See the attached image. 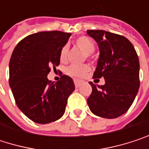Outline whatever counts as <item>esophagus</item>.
Here are the masks:
<instances>
[{
	"instance_id": "obj_1",
	"label": "esophagus",
	"mask_w": 149,
	"mask_h": 149,
	"mask_svg": "<svg viewBox=\"0 0 149 149\" xmlns=\"http://www.w3.org/2000/svg\"><path fill=\"white\" fill-rule=\"evenodd\" d=\"M74 84H75V86L77 88V87H79V86H80V84H82V81H80V80H77V79H75Z\"/></svg>"
}]
</instances>
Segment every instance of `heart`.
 <instances>
[{
	"instance_id": "b5f03b06",
	"label": "heart",
	"mask_w": 149,
	"mask_h": 149,
	"mask_svg": "<svg viewBox=\"0 0 149 149\" xmlns=\"http://www.w3.org/2000/svg\"><path fill=\"white\" fill-rule=\"evenodd\" d=\"M75 44L78 48H80L83 52H84L88 55L92 53L95 50V45H94L93 41L86 36H81V37L77 38L75 41ZM67 52H68V46L64 45L60 50L61 61H65L66 59ZM89 71H90V67L86 65H71L70 67H68L66 72L68 74L72 76V77H80L84 76Z\"/></svg>"
}]
</instances>
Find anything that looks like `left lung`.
<instances>
[{"label":"left lung","instance_id":"left-lung-1","mask_svg":"<svg viewBox=\"0 0 149 149\" xmlns=\"http://www.w3.org/2000/svg\"><path fill=\"white\" fill-rule=\"evenodd\" d=\"M99 47V58L94 77L105 79L104 85L92 83L87 99L91 111L100 117L116 118L130 108L137 95L140 64L131 42L124 36L104 30H88Z\"/></svg>","mask_w":149,"mask_h":149}]
</instances>
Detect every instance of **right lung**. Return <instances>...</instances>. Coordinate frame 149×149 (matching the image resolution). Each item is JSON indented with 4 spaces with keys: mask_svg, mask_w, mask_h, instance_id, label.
Wrapping results in <instances>:
<instances>
[{
    "mask_svg": "<svg viewBox=\"0 0 149 149\" xmlns=\"http://www.w3.org/2000/svg\"><path fill=\"white\" fill-rule=\"evenodd\" d=\"M72 33L40 32L26 36L15 46L9 62V85L15 103L30 120L40 124L62 117L75 90L72 77L63 75L54 83L47 78L50 66L60 63V50Z\"/></svg>",
    "mask_w": 149,
    "mask_h": 149,
    "instance_id": "right-lung-1",
    "label": "right lung"
}]
</instances>
